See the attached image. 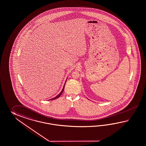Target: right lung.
I'll return each instance as SVG.
<instances>
[{"label":"right lung","instance_id":"right-lung-1","mask_svg":"<svg viewBox=\"0 0 146 146\" xmlns=\"http://www.w3.org/2000/svg\"><path fill=\"white\" fill-rule=\"evenodd\" d=\"M67 79L68 78H66V81H65V83H64V86H63V89H62V90L61 91V92H60L58 95H57V96H55V97H54L53 98H52V99H50V100H53L56 99L57 98H58L60 96V95L62 94V93L63 92V91H64V87H65V83H66V80H67Z\"/></svg>","mask_w":146,"mask_h":146}]
</instances>
